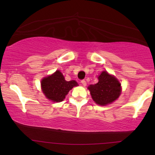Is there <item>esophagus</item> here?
<instances>
[{"mask_svg":"<svg viewBox=\"0 0 155 155\" xmlns=\"http://www.w3.org/2000/svg\"><path fill=\"white\" fill-rule=\"evenodd\" d=\"M81 83L82 84L83 86H86V85H87V82H86V81H85V80H81Z\"/></svg>","mask_w":155,"mask_h":155,"instance_id":"esophagus-1","label":"esophagus"}]
</instances>
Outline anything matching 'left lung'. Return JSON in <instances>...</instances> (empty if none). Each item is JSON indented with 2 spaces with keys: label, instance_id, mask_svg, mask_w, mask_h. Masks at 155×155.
I'll return each instance as SVG.
<instances>
[{
  "label": "left lung",
  "instance_id": "left-lung-1",
  "mask_svg": "<svg viewBox=\"0 0 155 155\" xmlns=\"http://www.w3.org/2000/svg\"><path fill=\"white\" fill-rule=\"evenodd\" d=\"M88 89L93 101L101 106L111 104L121 94V84L106 71L101 73L98 76V82L90 85Z\"/></svg>",
  "mask_w": 155,
  "mask_h": 155
}]
</instances>
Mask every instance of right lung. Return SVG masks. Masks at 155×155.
I'll return each mask as SVG.
<instances>
[{"instance_id": "add662e5", "label": "right lung", "mask_w": 155, "mask_h": 155, "mask_svg": "<svg viewBox=\"0 0 155 155\" xmlns=\"http://www.w3.org/2000/svg\"><path fill=\"white\" fill-rule=\"evenodd\" d=\"M78 84L74 80L67 81L62 73L57 71L52 75L44 78L41 81L42 91L46 97L54 102H60L65 99L68 92Z\"/></svg>"}]
</instances>
